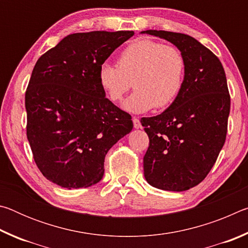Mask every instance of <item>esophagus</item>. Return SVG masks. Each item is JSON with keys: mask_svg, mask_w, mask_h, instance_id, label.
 <instances>
[{"mask_svg": "<svg viewBox=\"0 0 248 248\" xmlns=\"http://www.w3.org/2000/svg\"><path fill=\"white\" fill-rule=\"evenodd\" d=\"M132 121H133V127H134V129H141V128H142V124H141V123H140L139 118H136V117H134V118H132Z\"/></svg>", "mask_w": 248, "mask_h": 248, "instance_id": "1", "label": "esophagus"}]
</instances>
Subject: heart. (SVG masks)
<instances>
[{"instance_id":"obj_1","label":"heart","mask_w":248,"mask_h":248,"mask_svg":"<svg viewBox=\"0 0 248 248\" xmlns=\"http://www.w3.org/2000/svg\"><path fill=\"white\" fill-rule=\"evenodd\" d=\"M117 65L103 62L97 70V82L111 102H119L132 81L136 91L123 104L129 112L142 114L155 106L166 108L183 90L186 60L173 46L136 40L120 52Z\"/></svg>"}]
</instances>
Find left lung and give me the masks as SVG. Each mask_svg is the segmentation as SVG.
<instances>
[{
	"label": "left lung",
	"instance_id": "obj_1",
	"mask_svg": "<svg viewBox=\"0 0 248 248\" xmlns=\"http://www.w3.org/2000/svg\"><path fill=\"white\" fill-rule=\"evenodd\" d=\"M141 33L170 41L186 60L178 97L161 115L141 119L150 139L144 177L157 189L188 190L205 178L225 142L231 100L224 69L190 36L152 29Z\"/></svg>",
	"mask_w": 248,
	"mask_h": 248
}]
</instances>
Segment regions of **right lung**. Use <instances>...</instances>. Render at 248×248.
<instances>
[{
  "mask_svg": "<svg viewBox=\"0 0 248 248\" xmlns=\"http://www.w3.org/2000/svg\"><path fill=\"white\" fill-rule=\"evenodd\" d=\"M133 31L71 33L41 56L25 95L27 139L46 178L66 189L100 182L105 156L133 128L97 82L99 65Z\"/></svg>",
  "mask_w": 248,
  "mask_h": 248,
  "instance_id": "right-lung-1",
  "label": "right lung"
}]
</instances>
